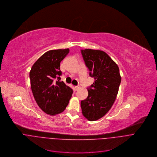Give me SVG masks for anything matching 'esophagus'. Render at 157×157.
I'll list each match as a JSON object with an SVG mask.
<instances>
[{"label":"esophagus","mask_w":157,"mask_h":157,"mask_svg":"<svg viewBox=\"0 0 157 157\" xmlns=\"http://www.w3.org/2000/svg\"><path fill=\"white\" fill-rule=\"evenodd\" d=\"M80 88V86H78H78H75V90H78Z\"/></svg>","instance_id":"esophagus-1"}]
</instances>
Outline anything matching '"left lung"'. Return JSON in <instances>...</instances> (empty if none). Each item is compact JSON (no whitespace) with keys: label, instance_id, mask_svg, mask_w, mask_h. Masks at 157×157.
Listing matches in <instances>:
<instances>
[{"label":"left lung","instance_id":"obj_1","mask_svg":"<svg viewBox=\"0 0 157 157\" xmlns=\"http://www.w3.org/2000/svg\"><path fill=\"white\" fill-rule=\"evenodd\" d=\"M89 74L95 79L88 90L86 99L81 101L83 116L90 121L103 117L111 108L117 97L121 77L116 62L104 51L82 50Z\"/></svg>","mask_w":157,"mask_h":157}]
</instances>
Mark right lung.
Masks as SVG:
<instances>
[{"mask_svg": "<svg viewBox=\"0 0 157 157\" xmlns=\"http://www.w3.org/2000/svg\"><path fill=\"white\" fill-rule=\"evenodd\" d=\"M69 52V49H53L43 54L29 72L31 88L38 106L45 113L55 116L67 106L73 91L59 77L60 63ZM57 78L59 81L55 82Z\"/></svg>", "mask_w": 157, "mask_h": 157, "instance_id": "1", "label": "right lung"}]
</instances>
